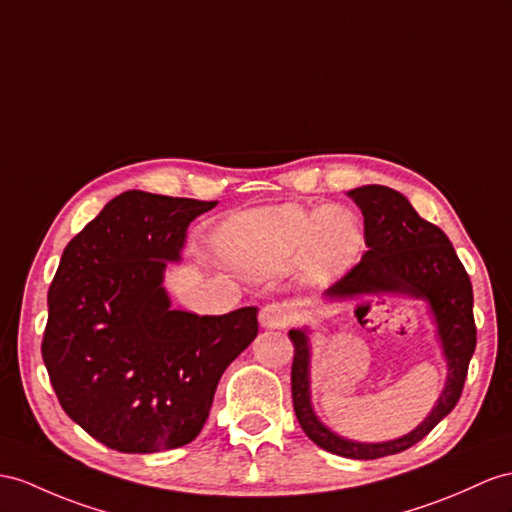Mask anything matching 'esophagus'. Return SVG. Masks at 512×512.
Returning a JSON list of instances; mask_svg holds the SVG:
<instances>
[{"label": "esophagus", "mask_w": 512, "mask_h": 512, "mask_svg": "<svg viewBox=\"0 0 512 512\" xmlns=\"http://www.w3.org/2000/svg\"><path fill=\"white\" fill-rule=\"evenodd\" d=\"M293 319L289 306L284 304H269L260 310V326L265 330H284Z\"/></svg>", "instance_id": "34e87169"}]
</instances>
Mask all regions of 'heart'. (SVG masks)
<instances>
[{"label":"heart","mask_w":512,"mask_h":512,"mask_svg":"<svg viewBox=\"0 0 512 512\" xmlns=\"http://www.w3.org/2000/svg\"><path fill=\"white\" fill-rule=\"evenodd\" d=\"M365 249V232L352 210L297 204L254 208L234 215L215 234V252L243 276L263 280L293 265L304 289H326L350 271Z\"/></svg>","instance_id":"b5f03b06"}]
</instances>
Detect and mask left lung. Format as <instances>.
Masks as SVG:
<instances>
[{"instance_id": "1", "label": "left lung", "mask_w": 512, "mask_h": 512, "mask_svg": "<svg viewBox=\"0 0 512 512\" xmlns=\"http://www.w3.org/2000/svg\"><path fill=\"white\" fill-rule=\"evenodd\" d=\"M347 195L354 199L365 217V243L369 249L347 276L323 293V299L352 302L382 293L421 299L426 302L428 315L436 326V339L447 365L439 400L417 428L391 441L363 443L341 436L317 417L310 400V360H313L310 328L289 330L295 345L291 391L299 426L321 450L345 458L373 460L413 447L458 404L469 360L476 350L473 291L467 271L445 232L421 219L402 193L389 186L367 184Z\"/></svg>"}]
</instances>
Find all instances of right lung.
Segmentation results:
<instances>
[{
  "mask_svg": "<svg viewBox=\"0 0 512 512\" xmlns=\"http://www.w3.org/2000/svg\"><path fill=\"white\" fill-rule=\"evenodd\" d=\"M215 206L126 191L62 252L41 352L62 410L110 450L191 443L223 371L256 339V306L199 317L171 308L162 284L189 223Z\"/></svg>",
  "mask_w": 512,
  "mask_h": 512,
  "instance_id": "right-lung-1",
  "label": "right lung"
}]
</instances>
